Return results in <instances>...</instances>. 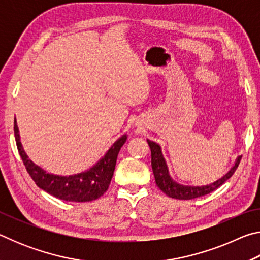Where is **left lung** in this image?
Wrapping results in <instances>:
<instances>
[{"label": "left lung", "mask_w": 260, "mask_h": 260, "mask_svg": "<svg viewBox=\"0 0 260 260\" xmlns=\"http://www.w3.org/2000/svg\"><path fill=\"white\" fill-rule=\"evenodd\" d=\"M147 142L151 150V166L153 175H155L156 184L162 192H165L167 196L172 197V199L175 200H192L197 199V197L204 196L206 193L212 192L215 189L221 186L222 183H225L234 174L242 157H237L234 165L231 167L230 171L226 174H223L221 178L215 180V181L209 184H204V186H190V184H182L175 181L171 177L169 167H167L165 158L162 156L159 144L149 139H147Z\"/></svg>", "instance_id": "1"}]
</instances>
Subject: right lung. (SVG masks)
Instances as JSON below:
<instances>
[{
    "label": "right lung",
    "mask_w": 260,
    "mask_h": 260,
    "mask_svg": "<svg viewBox=\"0 0 260 260\" xmlns=\"http://www.w3.org/2000/svg\"><path fill=\"white\" fill-rule=\"evenodd\" d=\"M15 138L19 155L24 161L30 178L39 188L50 195L67 202H90L99 199L108 190L113 177L118 153L127 140V134L121 135L107 153L100 158L98 162L80 173L70 175H58L47 172L29 159L20 141V134L15 120Z\"/></svg>",
    "instance_id": "add662e5"
}]
</instances>
